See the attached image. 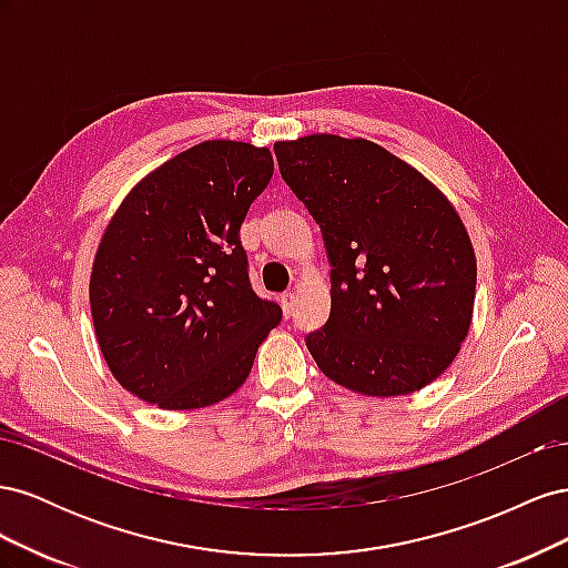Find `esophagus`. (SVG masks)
<instances>
[{"label": "esophagus", "mask_w": 568, "mask_h": 568, "mask_svg": "<svg viewBox=\"0 0 568 568\" xmlns=\"http://www.w3.org/2000/svg\"><path fill=\"white\" fill-rule=\"evenodd\" d=\"M280 301H282V311H284V315H286V317H291V313H294V305H296V294H294V291H284Z\"/></svg>", "instance_id": "obj_1"}]
</instances>
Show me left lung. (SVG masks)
<instances>
[{
	"label": "left lung",
	"mask_w": 568,
	"mask_h": 568,
	"mask_svg": "<svg viewBox=\"0 0 568 568\" xmlns=\"http://www.w3.org/2000/svg\"><path fill=\"white\" fill-rule=\"evenodd\" d=\"M282 180L320 225L332 313L305 346L336 384L405 395L448 367L471 324L476 257L457 211L367 140L277 142Z\"/></svg>",
	"instance_id": "left-lung-1"
}]
</instances>
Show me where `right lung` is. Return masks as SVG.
<instances>
[{
  "label": "right lung",
  "instance_id": "obj_1",
  "mask_svg": "<svg viewBox=\"0 0 568 568\" xmlns=\"http://www.w3.org/2000/svg\"><path fill=\"white\" fill-rule=\"evenodd\" d=\"M267 149L203 142L120 203L97 248L90 305L120 386L163 409L220 403L246 382L282 307L251 286L239 230L272 178Z\"/></svg>",
  "mask_w": 568,
  "mask_h": 568
}]
</instances>
